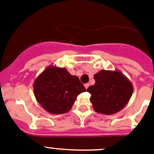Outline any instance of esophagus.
<instances>
[{
  "mask_svg": "<svg viewBox=\"0 0 154 154\" xmlns=\"http://www.w3.org/2000/svg\"><path fill=\"white\" fill-rule=\"evenodd\" d=\"M84 86H85V88H86V89H87V88H88V87L89 86V84H88V83H86V84L84 85Z\"/></svg>",
  "mask_w": 154,
  "mask_h": 154,
  "instance_id": "34e87169",
  "label": "esophagus"
}]
</instances>
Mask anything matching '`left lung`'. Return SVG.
<instances>
[{"instance_id":"obj_1","label":"left lung","mask_w":154,"mask_h":154,"mask_svg":"<svg viewBox=\"0 0 154 154\" xmlns=\"http://www.w3.org/2000/svg\"><path fill=\"white\" fill-rule=\"evenodd\" d=\"M95 83L87 88L94 111L113 115L125 107L133 92L131 82L119 70H100L94 75Z\"/></svg>"}]
</instances>
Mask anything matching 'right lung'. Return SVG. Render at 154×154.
<instances>
[{
  "instance_id": "add662e5",
  "label": "right lung",
  "mask_w": 154,
  "mask_h": 154,
  "mask_svg": "<svg viewBox=\"0 0 154 154\" xmlns=\"http://www.w3.org/2000/svg\"><path fill=\"white\" fill-rule=\"evenodd\" d=\"M35 99L51 114L68 112L80 93L86 91L78 77L65 68L50 66L34 81Z\"/></svg>"
}]
</instances>
